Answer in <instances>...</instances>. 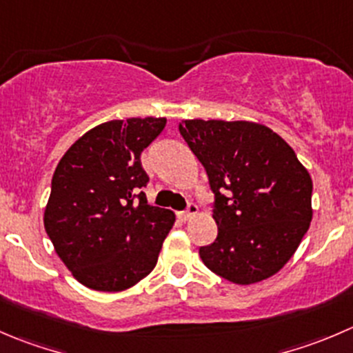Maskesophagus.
<instances>
[{"label":"esophagus","mask_w":353,"mask_h":353,"mask_svg":"<svg viewBox=\"0 0 353 353\" xmlns=\"http://www.w3.org/2000/svg\"><path fill=\"white\" fill-rule=\"evenodd\" d=\"M196 212H198L196 203H193V201H191V203H188L186 210L179 212V217L183 219V221H190V219L193 217V215H196Z\"/></svg>","instance_id":"obj_1"}]
</instances>
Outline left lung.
I'll list each match as a JSON object with an SVG mask.
<instances>
[{"instance_id":"obj_1","label":"left lung","mask_w":353,"mask_h":353,"mask_svg":"<svg viewBox=\"0 0 353 353\" xmlns=\"http://www.w3.org/2000/svg\"><path fill=\"white\" fill-rule=\"evenodd\" d=\"M179 132L214 191L217 238L203 263L236 285L281 271L312 221V179L272 129L246 121H183Z\"/></svg>"}]
</instances>
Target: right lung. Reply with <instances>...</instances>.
<instances>
[{"instance_id":"add662e5","label":"right lung","mask_w":353,"mask_h":353,"mask_svg":"<svg viewBox=\"0 0 353 353\" xmlns=\"http://www.w3.org/2000/svg\"><path fill=\"white\" fill-rule=\"evenodd\" d=\"M165 124L163 117L105 122L81 136L58 162L44 229L81 285L122 292L157 265L176 215L148 205L138 191L150 179L141 152Z\"/></svg>"}]
</instances>
